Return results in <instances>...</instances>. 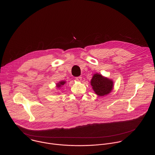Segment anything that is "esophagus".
Returning <instances> with one entry per match:
<instances>
[{
    "instance_id": "1",
    "label": "esophagus",
    "mask_w": 155,
    "mask_h": 155,
    "mask_svg": "<svg viewBox=\"0 0 155 155\" xmlns=\"http://www.w3.org/2000/svg\"><path fill=\"white\" fill-rule=\"evenodd\" d=\"M81 79H82V77L81 76H79V77H77L75 78V80L78 81H80L81 80Z\"/></svg>"
}]
</instances>
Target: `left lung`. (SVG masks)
Returning <instances> with one entry per match:
<instances>
[{
	"instance_id": "8db88e82",
	"label": "left lung",
	"mask_w": 155,
	"mask_h": 155,
	"mask_svg": "<svg viewBox=\"0 0 155 155\" xmlns=\"http://www.w3.org/2000/svg\"><path fill=\"white\" fill-rule=\"evenodd\" d=\"M93 89L96 94L103 96L112 91L114 83L112 80L102 77L101 75L94 74L91 81Z\"/></svg>"
}]
</instances>
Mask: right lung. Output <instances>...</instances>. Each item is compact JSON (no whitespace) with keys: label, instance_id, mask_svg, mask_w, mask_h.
I'll use <instances>...</instances> for the list:
<instances>
[{"label":"right lung","instance_id":"add662e5","mask_svg":"<svg viewBox=\"0 0 155 155\" xmlns=\"http://www.w3.org/2000/svg\"><path fill=\"white\" fill-rule=\"evenodd\" d=\"M65 83V81H60L59 83H58V84H57V87H61V86L64 85Z\"/></svg>","mask_w":155,"mask_h":155}]
</instances>
